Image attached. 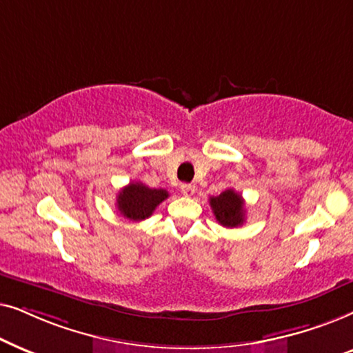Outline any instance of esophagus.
Wrapping results in <instances>:
<instances>
[{
  "label": "esophagus",
  "instance_id": "34e87169",
  "mask_svg": "<svg viewBox=\"0 0 353 353\" xmlns=\"http://www.w3.org/2000/svg\"><path fill=\"white\" fill-rule=\"evenodd\" d=\"M181 192L182 194H184L185 196H192L195 194V185H192V184H182L181 185Z\"/></svg>",
  "mask_w": 353,
  "mask_h": 353
}]
</instances>
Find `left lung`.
<instances>
[{
  "instance_id": "8db88e82",
  "label": "left lung",
  "mask_w": 353,
  "mask_h": 353,
  "mask_svg": "<svg viewBox=\"0 0 353 353\" xmlns=\"http://www.w3.org/2000/svg\"><path fill=\"white\" fill-rule=\"evenodd\" d=\"M210 205L216 221L224 228H239L245 221V203L242 195L234 189L221 192L218 196H211Z\"/></svg>"
}]
</instances>
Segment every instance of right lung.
I'll return each instance as SVG.
<instances>
[{
  "instance_id": "1",
  "label": "right lung",
  "mask_w": 353,
  "mask_h": 353,
  "mask_svg": "<svg viewBox=\"0 0 353 353\" xmlns=\"http://www.w3.org/2000/svg\"><path fill=\"white\" fill-rule=\"evenodd\" d=\"M169 194L164 189H150L142 182H130L117 194L116 205L119 213L130 221H143L153 214L157 206Z\"/></svg>"
}]
</instances>
